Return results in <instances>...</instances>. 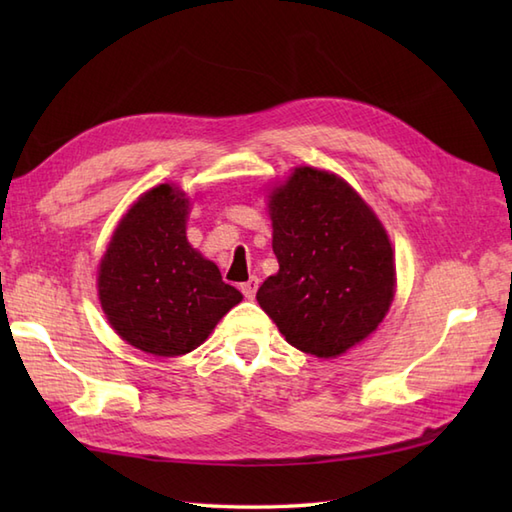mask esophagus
<instances>
[{
  "mask_svg": "<svg viewBox=\"0 0 512 512\" xmlns=\"http://www.w3.org/2000/svg\"><path fill=\"white\" fill-rule=\"evenodd\" d=\"M257 288H259V279L257 277H250L248 281H244V284H239V290L244 292L246 299H255Z\"/></svg>",
  "mask_w": 512,
  "mask_h": 512,
  "instance_id": "esophagus-1",
  "label": "esophagus"
}]
</instances>
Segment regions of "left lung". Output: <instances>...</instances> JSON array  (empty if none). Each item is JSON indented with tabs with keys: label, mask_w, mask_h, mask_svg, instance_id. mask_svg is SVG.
Wrapping results in <instances>:
<instances>
[{
	"label": "left lung",
	"mask_w": 512,
	"mask_h": 512,
	"mask_svg": "<svg viewBox=\"0 0 512 512\" xmlns=\"http://www.w3.org/2000/svg\"><path fill=\"white\" fill-rule=\"evenodd\" d=\"M279 273L259 306L297 350L339 356L383 321L394 299V250L372 209L334 173L299 167L270 200Z\"/></svg>",
	"instance_id": "left-lung-1"
}]
</instances>
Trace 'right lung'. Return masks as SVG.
<instances>
[{
    "label": "right lung",
    "mask_w": 512,
    "mask_h": 512,
    "mask_svg": "<svg viewBox=\"0 0 512 512\" xmlns=\"http://www.w3.org/2000/svg\"><path fill=\"white\" fill-rule=\"evenodd\" d=\"M189 200L169 184L147 191L118 224L101 259L99 297L129 345L156 356L195 350L242 301L187 242Z\"/></svg>",
    "instance_id": "1"
}]
</instances>
